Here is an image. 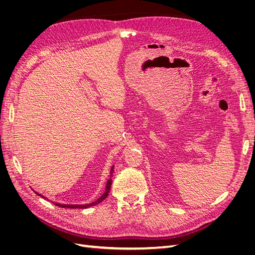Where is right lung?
<instances>
[{
	"label": "right lung",
	"instance_id": "obj_1",
	"mask_svg": "<svg viewBox=\"0 0 255 255\" xmlns=\"http://www.w3.org/2000/svg\"><path fill=\"white\" fill-rule=\"evenodd\" d=\"M113 173H114V166H112V168H111V177L113 176ZM110 179L107 180V182H106V187H105V191H104V194L100 197L98 200H96V201H94V202H91V203H88V204H61V203H56V202H54V204H55L56 206H59V207H66V208H88V207H91V206H94V205H97V204H99V203H101L103 200L109 196V192H110V190H111V185H112V179ZM36 192V191H35ZM36 194L38 195V196H40V197H42V198H44V199H47L45 197H43L42 195H40V194H38V192H36Z\"/></svg>",
	"mask_w": 255,
	"mask_h": 255
}]
</instances>
